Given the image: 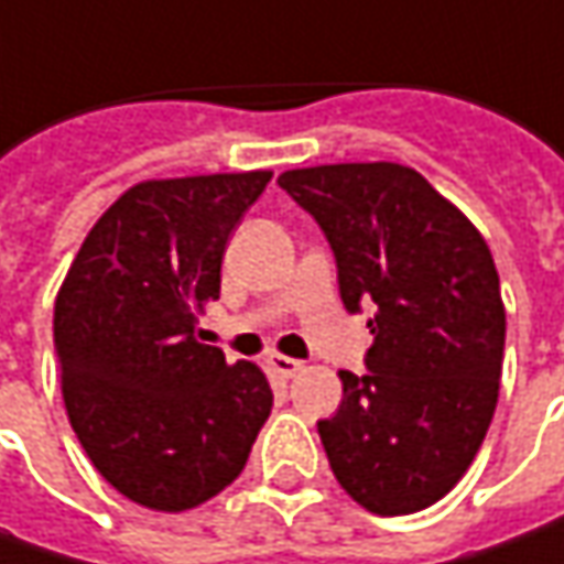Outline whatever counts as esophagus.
Masks as SVG:
<instances>
[{"label": "esophagus", "mask_w": 564, "mask_h": 564, "mask_svg": "<svg viewBox=\"0 0 564 564\" xmlns=\"http://www.w3.org/2000/svg\"><path fill=\"white\" fill-rule=\"evenodd\" d=\"M268 366H271L281 379H293V376L303 369V362H300V359H290V356H283V354L268 356Z\"/></svg>", "instance_id": "34e87169"}]
</instances>
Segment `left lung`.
I'll return each mask as SVG.
<instances>
[{
	"label": "left lung",
	"mask_w": 564,
	"mask_h": 564,
	"mask_svg": "<svg viewBox=\"0 0 564 564\" xmlns=\"http://www.w3.org/2000/svg\"><path fill=\"white\" fill-rule=\"evenodd\" d=\"M337 258L350 312L376 303L369 372H340L344 401L318 435L366 511L413 514L474 464L499 401L505 306L479 230L401 163H325L278 176Z\"/></svg>",
	"instance_id": "1"
}]
</instances>
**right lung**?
<instances>
[{"label": "right lung", "mask_w": 564, "mask_h": 564, "mask_svg": "<svg viewBox=\"0 0 564 564\" xmlns=\"http://www.w3.org/2000/svg\"><path fill=\"white\" fill-rule=\"evenodd\" d=\"M268 170L148 180L82 242L53 340L68 423L100 477L154 511H188L246 467L274 394L256 362L195 337L220 296L227 239Z\"/></svg>", "instance_id": "right-lung-1"}]
</instances>
